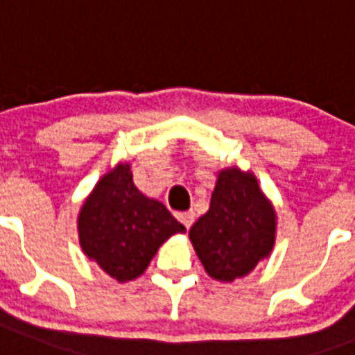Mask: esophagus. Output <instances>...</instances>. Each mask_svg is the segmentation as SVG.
Returning <instances> with one entry per match:
<instances>
[{
  "label": "esophagus",
  "instance_id": "1",
  "mask_svg": "<svg viewBox=\"0 0 355 355\" xmlns=\"http://www.w3.org/2000/svg\"><path fill=\"white\" fill-rule=\"evenodd\" d=\"M177 219L182 223L184 227L189 228L195 221V214H193V211H182V214H177Z\"/></svg>",
  "mask_w": 355,
  "mask_h": 355
}]
</instances>
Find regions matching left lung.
I'll return each instance as SVG.
<instances>
[{
  "mask_svg": "<svg viewBox=\"0 0 355 355\" xmlns=\"http://www.w3.org/2000/svg\"><path fill=\"white\" fill-rule=\"evenodd\" d=\"M200 263L217 282H234L269 258L276 241V210L252 171H217L210 208L189 228Z\"/></svg>",
  "mask_w": 355,
  "mask_h": 355,
  "instance_id": "1",
  "label": "left lung"
}]
</instances>
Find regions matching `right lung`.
I'll return each instance as SVG.
<instances>
[{"label":"right lung","instance_id":"add662e5","mask_svg":"<svg viewBox=\"0 0 355 355\" xmlns=\"http://www.w3.org/2000/svg\"><path fill=\"white\" fill-rule=\"evenodd\" d=\"M77 232L86 258L125 284L144 275L158 248L186 228L134 186L128 162H118L80 206Z\"/></svg>","mask_w":355,"mask_h":355}]
</instances>
